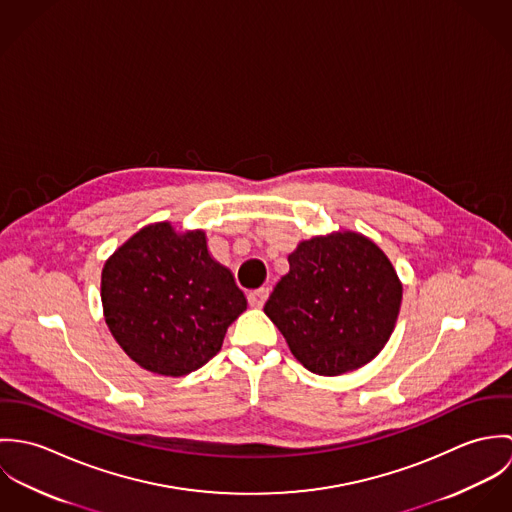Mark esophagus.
<instances>
[{
    "mask_svg": "<svg viewBox=\"0 0 512 512\" xmlns=\"http://www.w3.org/2000/svg\"><path fill=\"white\" fill-rule=\"evenodd\" d=\"M268 293H270L268 288H260V290L250 292V295H248L250 305H252V307H262V305L266 303V299H268Z\"/></svg>",
    "mask_w": 512,
    "mask_h": 512,
    "instance_id": "obj_1",
    "label": "esophagus"
}]
</instances>
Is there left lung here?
<instances>
[{
  "mask_svg": "<svg viewBox=\"0 0 512 512\" xmlns=\"http://www.w3.org/2000/svg\"><path fill=\"white\" fill-rule=\"evenodd\" d=\"M290 270L264 313L293 357L319 376H339L370 363L388 343L402 303V282L368 236L333 230L301 240Z\"/></svg>",
  "mask_w": 512,
  "mask_h": 512,
  "instance_id": "8db88e82",
  "label": "left lung"
}]
</instances>
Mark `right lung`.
I'll list each match as a JSON object with an SVG mask.
<instances>
[{"instance_id": "add662e5", "label": "right lung", "mask_w": 512, "mask_h": 512, "mask_svg": "<svg viewBox=\"0 0 512 512\" xmlns=\"http://www.w3.org/2000/svg\"><path fill=\"white\" fill-rule=\"evenodd\" d=\"M100 297L122 351L161 376L207 365L248 305L211 256L205 230H177L167 220L140 228L104 262Z\"/></svg>"}]
</instances>
